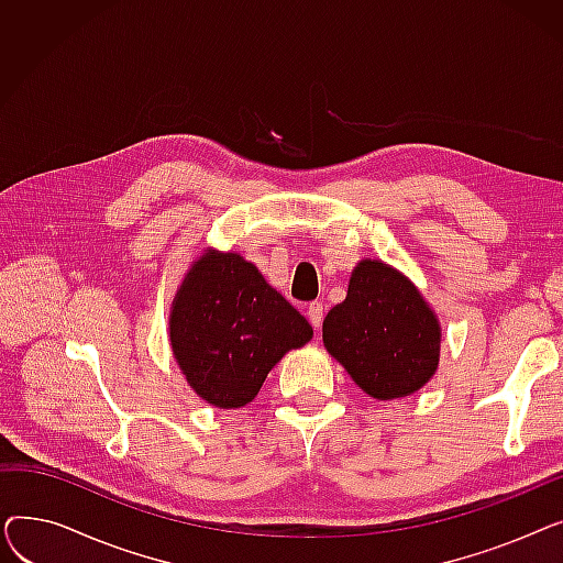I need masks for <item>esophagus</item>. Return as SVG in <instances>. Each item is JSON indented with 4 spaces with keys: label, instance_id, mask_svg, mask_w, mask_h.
Wrapping results in <instances>:
<instances>
[{
    "label": "esophagus",
    "instance_id": "esophagus-1",
    "mask_svg": "<svg viewBox=\"0 0 563 563\" xmlns=\"http://www.w3.org/2000/svg\"><path fill=\"white\" fill-rule=\"evenodd\" d=\"M323 312H327V306H323L321 301H312V303L308 306V319H310V323L314 327V331L321 329Z\"/></svg>",
    "mask_w": 563,
    "mask_h": 563
}]
</instances>
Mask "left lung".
Masks as SVG:
<instances>
[{"mask_svg":"<svg viewBox=\"0 0 563 563\" xmlns=\"http://www.w3.org/2000/svg\"><path fill=\"white\" fill-rule=\"evenodd\" d=\"M323 346L378 401L408 397L438 372L442 329L422 291L393 264L361 260L346 299L321 327Z\"/></svg>","mask_w":563,"mask_h":563,"instance_id":"8db88e82","label":"left lung"}]
</instances>
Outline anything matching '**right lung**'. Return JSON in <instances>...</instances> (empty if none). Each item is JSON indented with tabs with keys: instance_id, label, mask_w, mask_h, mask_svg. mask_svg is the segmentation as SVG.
<instances>
[{
	"instance_id": "obj_1",
	"label": "right lung",
	"mask_w": 563,
	"mask_h": 563,
	"mask_svg": "<svg viewBox=\"0 0 563 563\" xmlns=\"http://www.w3.org/2000/svg\"><path fill=\"white\" fill-rule=\"evenodd\" d=\"M168 340L189 388L207 404L234 410L257 397L287 351L312 340V327L253 262L207 249L175 291Z\"/></svg>"
}]
</instances>
